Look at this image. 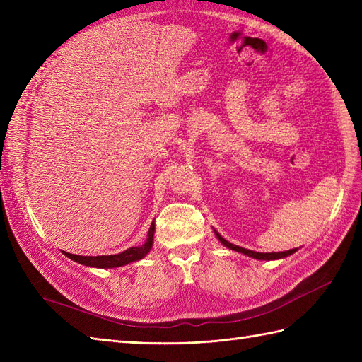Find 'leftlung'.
Wrapping results in <instances>:
<instances>
[{
  "mask_svg": "<svg viewBox=\"0 0 362 362\" xmlns=\"http://www.w3.org/2000/svg\"><path fill=\"white\" fill-rule=\"evenodd\" d=\"M214 235L218 236V240L226 245V247H228V249H232V250H235V252H241V253H244V255H247V257H252V258H257V259H280V258H286V257H289V255H292V253H294L297 249H291V250H284V252H271V253H261V252H253V250H249V249H243V247H240V245H235V244H232V243H228V241H226L224 238H222L216 230H214Z\"/></svg>",
  "mask_w": 362,
  "mask_h": 362,
  "instance_id": "left-lung-1",
  "label": "left lung"
}]
</instances>
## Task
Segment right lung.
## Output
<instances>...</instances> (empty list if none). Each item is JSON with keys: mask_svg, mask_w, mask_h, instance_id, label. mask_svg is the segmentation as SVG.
Segmentation results:
<instances>
[{"mask_svg": "<svg viewBox=\"0 0 362 362\" xmlns=\"http://www.w3.org/2000/svg\"><path fill=\"white\" fill-rule=\"evenodd\" d=\"M153 232H156V224H151L148 238L143 245H138V247H130L124 252L117 253V255H99V257H81V255H74V253H68L64 252L65 257L70 259L76 261V263L83 264V266H90V267H101V269H112V267H119V266H126L132 261H138L148 255L149 250L152 249L153 244Z\"/></svg>", "mask_w": 362, "mask_h": 362, "instance_id": "add662e5", "label": "right lung"}]
</instances>
